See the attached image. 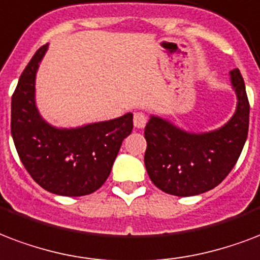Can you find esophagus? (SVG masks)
I'll list each match as a JSON object with an SVG mask.
<instances>
[{
	"label": "esophagus",
	"mask_w": 260,
	"mask_h": 260,
	"mask_svg": "<svg viewBox=\"0 0 260 260\" xmlns=\"http://www.w3.org/2000/svg\"><path fill=\"white\" fill-rule=\"evenodd\" d=\"M146 122H147V117H146V114L144 113H135L134 114V125L136 129H142V128H144V125H146Z\"/></svg>",
	"instance_id": "1"
}]
</instances>
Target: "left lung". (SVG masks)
Returning <instances> with one entry per match:
<instances>
[{
  "label": "left lung",
  "mask_w": 260,
  "mask_h": 260,
  "mask_svg": "<svg viewBox=\"0 0 260 260\" xmlns=\"http://www.w3.org/2000/svg\"><path fill=\"white\" fill-rule=\"evenodd\" d=\"M237 109L217 131L189 134L161 117L151 116L144 128V165L151 181L174 196H193L213 189L231 173L244 147L249 102L239 69L231 71Z\"/></svg>",
  "instance_id": "obj_1"
}]
</instances>
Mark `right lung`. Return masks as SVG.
<instances>
[{
	"label": "right lung",
	"mask_w": 260,
	"mask_h": 260,
	"mask_svg": "<svg viewBox=\"0 0 260 260\" xmlns=\"http://www.w3.org/2000/svg\"><path fill=\"white\" fill-rule=\"evenodd\" d=\"M47 45L39 47L12 95L11 132L20 161L43 189L83 196L104 185L122 140L132 132L134 114L59 129L47 124L35 106V75Z\"/></svg>",
	"instance_id": "add662e5"
}]
</instances>
